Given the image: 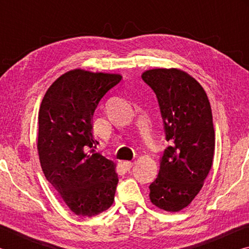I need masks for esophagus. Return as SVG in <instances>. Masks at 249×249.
I'll return each mask as SVG.
<instances>
[{
    "mask_svg": "<svg viewBox=\"0 0 249 249\" xmlns=\"http://www.w3.org/2000/svg\"><path fill=\"white\" fill-rule=\"evenodd\" d=\"M124 166L126 168V170H129V169H132V167L134 166V162L133 161H124Z\"/></svg>",
    "mask_w": 249,
    "mask_h": 249,
    "instance_id": "1",
    "label": "esophagus"
}]
</instances>
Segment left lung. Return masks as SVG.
I'll list each match as a JSON object with an SVG mask.
<instances>
[{"label": "left lung", "mask_w": 249, "mask_h": 249, "mask_svg": "<svg viewBox=\"0 0 249 249\" xmlns=\"http://www.w3.org/2000/svg\"><path fill=\"white\" fill-rule=\"evenodd\" d=\"M142 78L157 96L170 142L160 159L158 177L149 185V197L157 208L178 212L200 192L212 167V109L201 84L182 70L151 69Z\"/></svg>", "instance_id": "left-lung-1"}]
</instances>
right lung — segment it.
Here are the masks:
<instances>
[{
    "instance_id": "add662e5",
    "label": "right lung",
    "mask_w": 249,
    "mask_h": 249,
    "mask_svg": "<svg viewBox=\"0 0 249 249\" xmlns=\"http://www.w3.org/2000/svg\"><path fill=\"white\" fill-rule=\"evenodd\" d=\"M121 74L70 70L46 92L38 114L39 161L44 175L79 216H94L113 204L115 163L95 148L92 120L99 102Z\"/></svg>"
}]
</instances>
